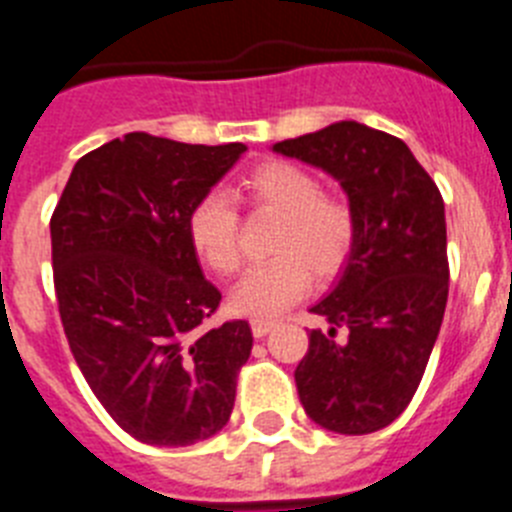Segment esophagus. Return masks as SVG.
Here are the masks:
<instances>
[{"label": "esophagus", "mask_w": 512, "mask_h": 512, "mask_svg": "<svg viewBox=\"0 0 512 512\" xmlns=\"http://www.w3.org/2000/svg\"><path fill=\"white\" fill-rule=\"evenodd\" d=\"M274 328H277V323H274V320H253L251 323V330L256 338H264L266 333H271Z\"/></svg>", "instance_id": "1"}]
</instances>
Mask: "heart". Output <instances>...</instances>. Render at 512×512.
I'll use <instances>...</instances> for the list:
<instances>
[{
  "instance_id": "1",
  "label": "heart",
  "mask_w": 512,
  "mask_h": 512,
  "mask_svg": "<svg viewBox=\"0 0 512 512\" xmlns=\"http://www.w3.org/2000/svg\"><path fill=\"white\" fill-rule=\"evenodd\" d=\"M248 202L282 215L271 253L230 289V310L246 318H274L300 300L318 279L336 277L356 243V212L343 197L325 194L315 174L289 161L261 164L243 179ZM194 251L217 274H233L241 264V217L225 192H207L187 220Z\"/></svg>"
}]
</instances>
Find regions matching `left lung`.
Instances as JSON below:
<instances>
[{"label":"left lung","instance_id":"8db88e82","mask_svg":"<svg viewBox=\"0 0 512 512\" xmlns=\"http://www.w3.org/2000/svg\"><path fill=\"white\" fill-rule=\"evenodd\" d=\"M271 151L333 176L356 212L354 251L310 307L330 328L310 330L295 369L302 408L343 436L387 428L418 390L449 297L441 192L400 138L356 120Z\"/></svg>","mask_w":512,"mask_h":512}]
</instances>
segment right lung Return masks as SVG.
<instances>
[{"instance_id": "obj_1", "label": "right lung", "mask_w": 512, "mask_h": 512, "mask_svg": "<svg viewBox=\"0 0 512 512\" xmlns=\"http://www.w3.org/2000/svg\"><path fill=\"white\" fill-rule=\"evenodd\" d=\"M243 153V143L128 133L76 161L51 217L71 354L112 420L151 446L223 431L251 356L246 320L207 328L220 292L187 230L192 207Z\"/></svg>"}]
</instances>
